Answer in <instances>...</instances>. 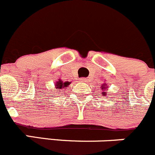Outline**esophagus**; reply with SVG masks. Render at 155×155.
I'll return each mask as SVG.
<instances>
[{
	"label": "esophagus",
	"mask_w": 155,
	"mask_h": 155,
	"mask_svg": "<svg viewBox=\"0 0 155 155\" xmlns=\"http://www.w3.org/2000/svg\"><path fill=\"white\" fill-rule=\"evenodd\" d=\"M79 80H80V82H86L88 81V79L86 78H81V79H79Z\"/></svg>",
	"instance_id": "1"
}]
</instances>
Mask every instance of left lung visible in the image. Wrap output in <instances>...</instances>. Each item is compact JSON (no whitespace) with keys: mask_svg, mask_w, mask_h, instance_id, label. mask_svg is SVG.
<instances>
[{"mask_svg":"<svg viewBox=\"0 0 155 155\" xmlns=\"http://www.w3.org/2000/svg\"><path fill=\"white\" fill-rule=\"evenodd\" d=\"M108 89V86H107L106 83H103L102 85H101V89H102V94L103 96H105L107 95L106 93V89Z\"/></svg>","mask_w":155,"mask_h":155,"instance_id":"1","label":"left lung"}]
</instances>
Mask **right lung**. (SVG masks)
<instances>
[{"label": "right lung", "instance_id": "1", "mask_svg": "<svg viewBox=\"0 0 155 155\" xmlns=\"http://www.w3.org/2000/svg\"><path fill=\"white\" fill-rule=\"evenodd\" d=\"M70 83L71 82H66V81L64 82L61 79H58V80L55 82V89H56L57 92H59V91H64V89L69 87Z\"/></svg>", "mask_w": 155, "mask_h": 155}]
</instances>
